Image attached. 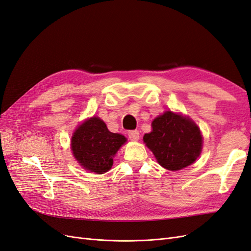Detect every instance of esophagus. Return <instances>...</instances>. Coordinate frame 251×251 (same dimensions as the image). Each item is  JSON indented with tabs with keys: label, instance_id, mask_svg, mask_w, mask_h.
I'll return each mask as SVG.
<instances>
[{
	"label": "esophagus",
	"instance_id": "34e87169",
	"mask_svg": "<svg viewBox=\"0 0 251 251\" xmlns=\"http://www.w3.org/2000/svg\"><path fill=\"white\" fill-rule=\"evenodd\" d=\"M128 138L133 141H137L139 139V132L138 131H130L128 132Z\"/></svg>",
	"mask_w": 251,
	"mask_h": 251
}]
</instances>
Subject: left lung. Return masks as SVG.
Wrapping results in <instances>:
<instances>
[{
    "label": "left lung",
    "instance_id": "8db88e82",
    "mask_svg": "<svg viewBox=\"0 0 251 251\" xmlns=\"http://www.w3.org/2000/svg\"><path fill=\"white\" fill-rule=\"evenodd\" d=\"M143 141L153 151L158 163L170 171L193 164L202 151L203 138L194 121L182 114L165 111L151 123V132Z\"/></svg>",
    "mask_w": 251,
    "mask_h": 251
}]
</instances>
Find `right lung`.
I'll list each match as a JSON object with an SVG mask.
<instances>
[{
	"instance_id": "1",
	"label": "right lung",
	"mask_w": 251,
	"mask_h": 251,
	"mask_svg": "<svg viewBox=\"0 0 251 251\" xmlns=\"http://www.w3.org/2000/svg\"><path fill=\"white\" fill-rule=\"evenodd\" d=\"M126 142L124 135L110 132L103 121L94 116L74 131L71 150L81 168L100 175L111 170L114 156Z\"/></svg>"
}]
</instances>
